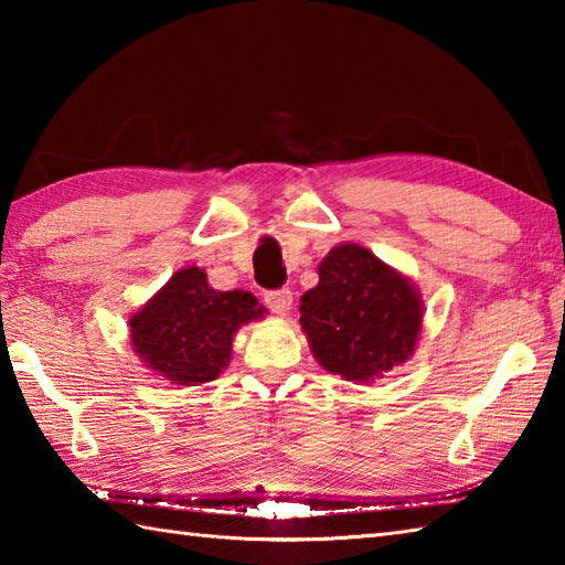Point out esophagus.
I'll use <instances>...</instances> for the list:
<instances>
[{"label":"esophagus","mask_w":565,"mask_h":565,"mask_svg":"<svg viewBox=\"0 0 565 565\" xmlns=\"http://www.w3.org/2000/svg\"><path fill=\"white\" fill-rule=\"evenodd\" d=\"M264 301H267V306L271 308V313L276 316H286L291 310V303H294V294L289 289H279V291H269L267 296H264Z\"/></svg>","instance_id":"1"}]
</instances>
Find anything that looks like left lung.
<instances>
[{"label":"left lung","instance_id":"8db88e82","mask_svg":"<svg viewBox=\"0 0 565 565\" xmlns=\"http://www.w3.org/2000/svg\"><path fill=\"white\" fill-rule=\"evenodd\" d=\"M301 298V328L318 364L371 383L413 356L423 328L415 284L362 245L332 247Z\"/></svg>","mask_w":565,"mask_h":565}]
</instances>
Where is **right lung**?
I'll list each match as a JSON object with an SVG mask.
<instances>
[{"label":"right lung","mask_w":565,"mask_h":565,"mask_svg":"<svg viewBox=\"0 0 565 565\" xmlns=\"http://www.w3.org/2000/svg\"><path fill=\"white\" fill-rule=\"evenodd\" d=\"M262 316L264 306L249 291H215L206 271L186 267L130 318V344L174 386H201L231 362L237 328Z\"/></svg>","instance_id":"1"}]
</instances>
